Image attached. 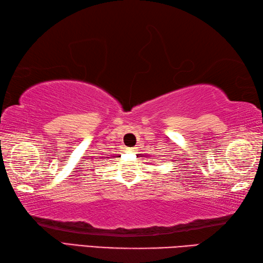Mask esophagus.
<instances>
[{
  "label": "esophagus",
  "instance_id": "esophagus-1",
  "mask_svg": "<svg viewBox=\"0 0 263 263\" xmlns=\"http://www.w3.org/2000/svg\"><path fill=\"white\" fill-rule=\"evenodd\" d=\"M136 148H127V153H135Z\"/></svg>",
  "mask_w": 263,
  "mask_h": 263
}]
</instances>
